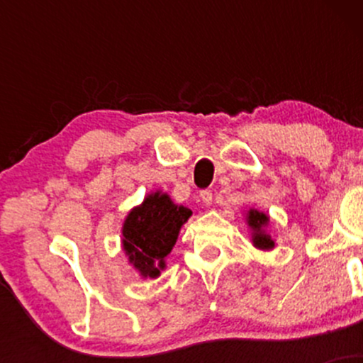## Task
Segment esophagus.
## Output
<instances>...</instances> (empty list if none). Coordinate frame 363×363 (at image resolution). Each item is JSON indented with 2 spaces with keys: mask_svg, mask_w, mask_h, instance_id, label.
<instances>
[{
  "mask_svg": "<svg viewBox=\"0 0 363 363\" xmlns=\"http://www.w3.org/2000/svg\"><path fill=\"white\" fill-rule=\"evenodd\" d=\"M199 198H201V201L205 203L206 206H210L211 201H213V193H211V191L205 189V191H201V193H199Z\"/></svg>",
  "mask_w": 363,
  "mask_h": 363,
  "instance_id": "obj_1",
  "label": "esophagus"
}]
</instances>
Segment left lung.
I'll use <instances>...</instances> for the list:
<instances>
[{
    "label": "left lung",
    "mask_w": 363,
    "mask_h": 363,
    "mask_svg": "<svg viewBox=\"0 0 363 363\" xmlns=\"http://www.w3.org/2000/svg\"><path fill=\"white\" fill-rule=\"evenodd\" d=\"M269 222V216L262 211L257 210H249L247 211V225L252 230V244L256 245L257 249H262V251H269V249L274 247V240L272 235L266 234V225Z\"/></svg>",
    "instance_id": "obj_1"
}]
</instances>
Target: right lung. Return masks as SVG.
Here are the masks:
<instances>
[{
	"label": "right lung",
	"instance_id": "right-lung-1",
	"mask_svg": "<svg viewBox=\"0 0 363 363\" xmlns=\"http://www.w3.org/2000/svg\"><path fill=\"white\" fill-rule=\"evenodd\" d=\"M191 215L189 208L176 205L162 191L148 194L140 206L129 211L123 223V249L141 277H160L165 257Z\"/></svg>",
	"mask_w": 363,
	"mask_h": 363
}]
</instances>
